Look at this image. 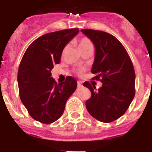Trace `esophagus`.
Masks as SVG:
<instances>
[{
	"mask_svg": "<svg viewBox=\"0 0 152 152\" xmlns=\"http://www.w3.org/2000/svg\"><path fill=\"white\" fill-rule=\"evenodd\" d=\"M77 86H78V87H82V84L80 82H77Z\"/></svg>",
	"mask_w": 152,
	"mask_h": 152,
	"instance_id": "1",
	"label": "esophagus"
}]
</instances>
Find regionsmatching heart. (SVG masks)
Listing matches in <instances>:
<instances>
[{
  "instance_id": "obj_1",
  "label": "heart",
  "mask_w": 152,
  "mask_h": 152,
  "mask_svg": "<svg viewBox=\"0 0 152 152\" xmlns=\"http://www.w3.org/2000/svg\"><path fill=\"white\" fill-rule=\"evenodd\" d=\"M78 47H79V50L82 52L84 51V50H85L86 49L89 48L93 47V44H92V42L90 41V39H89V38L84 37L80 38V39L78 40ZM65 49H66V48H65L64 50H65ZM77 73H79V74H82V73H83V70H82V69L78 70Z\"/></svg>"
}]
</instances>
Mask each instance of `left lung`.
<instances>
[{
    "instance_id": "1",
    "label": "left lung",
    "mask_w": 152,
    "mask_h": 152,
    "mask_svg": "<svg viewBox=\"0 0 152 152\" xmlns=\"http://www.w3.org/2000/svg\"><path fill=\"white\" fill-rule=\"evenodd\" d=\"M96 47L91 73L93 80L102 86L96 90L88 82L83 84L91 92L86 102L90 115L104 123H110L122 116L135 94V73L132 62L121 42L113 35L102 31L82 29Z\"/></svg>"
}]
</instances>
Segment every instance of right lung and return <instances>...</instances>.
<instances>
[{"instance_id": "right-lung-1", "label": "right lung", "mask_w": 152, "mask_h": 152, "mask_svg": "<svg viewBox=\"0 0 152 152\" xmlns=\"http://www.w3.org/2000/svg\"><path fill=\"white\" fill-rule=\"evenodd\" d=\"M79 31L69 28L45 34L31 43L21 59L18 73L20 98L32 118L40 123L58 120L76 90L74 78L67 76L65 82L57 84L50 70L60 62L64 48Z\"/></svg>"}]
</instances>
